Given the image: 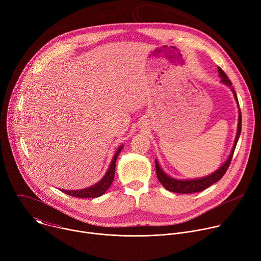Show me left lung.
<instances>
[{
    "mask_svg": "<svg viewBox=\"0 0 261 261\" xmlns=\"http://www.w3.org/2000/svg\"><path fill=\"white\" fill-rule=\"evenodd\" d=\"M218 72H219V75L221 76V81L223 84L227 85L233 95L234 98L237 100V103L239 104V100L236 94L234 89L231 87V82L228 80V76L225 74V72L223 71L220 67H218ZM240 106V105H239ZM241 131H242V114H241V110H240V114H239V125H238V133H237V137L234 140V144L232 147V151L231 154L229 155L228 159L226 160V162L223 164L217 171H215L214 173L205 176V177H201V178H196V179H187V180H179V179H175L172 178L170 176H168L167 174L164 173V171L161 169L160 165L158 164V161L155 160V164H156V172H157V177L159 179V181L162 184L163 187L170 191V192H174V193H181V194H189V193H196V192H200L203 191L204 189L208 188L210 186H212L213 184L217 182L219 179H221L223 177V175L225 174L226 170L228 169L231 159L233 157V153L236 150V146L239 140V137L241 135Z\"/></svg>",
    "mask_w": 261,
    "mask_h": 261,
    "instance_id": "left-lung-1",
    "label": "left lung"
}]
</instances>
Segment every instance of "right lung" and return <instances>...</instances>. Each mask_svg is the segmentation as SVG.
<instances>
[{
  "instance_id": "1",
  "label": "right lung",
  "mask_w": 261,
  "mask_h": 261,
  "mask_svg": "<svg viewBox=\"0 0 261 261\" xmlns=\"http://www.w3.org/2000/svg\"><path fill=\"white\" fill-rule=\"evenodd\" d=\"M123 145H121L119 147V150L117 151V153L115 154V157L110 163V166L106 172V174L102 177V179L100 181H98L97 184H95L94 186L90 188H86L83 190H61L62 192L66 193L67 195L73 196V197H79V198H95V197H99L101 195H103L106 190L110 187V185L113 184L114 178H115V172H116V162H117V158L120 154V152L122 151Z\"/></svg>"
}]
</instances>
